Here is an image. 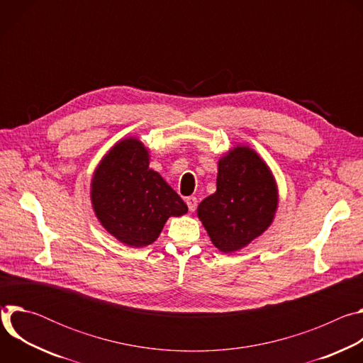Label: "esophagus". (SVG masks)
Segmentation results:
<instances>
[{
    "mask_svg": "<svg viewBox=\"0 0 363 363\" xmlns=\"http://www.w3.org/2000/svg\"><path fill=\"white\" fill-rule=\"evenodd\" d=\"M185 201H186V205H188V210H189L191 213H194L195 208H196V202H198L196 198H195V196H188Z\"/></svg>",
    "mask_w": 363,
    "mask_h": 363,
    "instance_id": "1",
    "label": "esophagus"
}]
</instances>
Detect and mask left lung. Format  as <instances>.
I'll return each instance as SVG.
<instances>
[{
	"mask_svg": "<svg viewBox=\"0 0 363 363\" xmlns=\"http://www.w3.org/2000/svg\"><path fill=\"white\" fill-rule=\"evenodd\" d=\"M279 186L267 162L248 145H233L218 160L217 191L196 208L211 242L225 254L245 248L273 224Z\"/></svg>",
	"mask_w": 363,
	"mask_h": 363,
	"instance_id": "1",
	"label": "left lung"
}]
</instances>
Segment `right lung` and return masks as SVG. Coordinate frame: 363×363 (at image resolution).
Returning a JSON list of instances; mask_svg holds the SVG:
<instances>
[{
  "label": "right lung",
  "instance_id": "obj_1",
  "mask_svg": "<svg viewBox=\"0 0 363 363\" xmlns=\"http://www.w3.org/2000/svg\"><path fill=\"white\" fill-rule=\"evenodd\" d=\"M150 149L136 136L118 140L100 160L90 181V202L100 225L128 247L157 241L169 217L188 206L149 168Z\"/></svg>",
  "mask_w": 363,
  "mask_h": 363
}]
</instances>
